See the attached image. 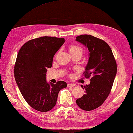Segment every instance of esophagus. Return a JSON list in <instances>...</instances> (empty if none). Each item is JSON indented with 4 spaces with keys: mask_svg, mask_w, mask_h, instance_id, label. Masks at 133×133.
Returning <instances> with one entry per match:
<instances>
[{
    "mask_svg": "<svg viewBox=\"0 0 133 133\" xmlns=\"http://www.w3.org/2000/svg\"><path fill=\"white\" fill-rule=\"evenodd\" d=\"M76 85V84H74V83H69L68 85H67V87H74Z\"/></svg>",
    "mask_w": 133,
    "mask_h": 133,
    "instance_id": "obj_1",
    "label": "esophagus"
}]
</instances>
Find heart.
Listing matches in <instances>:
<instances>
[{
	"mask_svg": "<svg viewBox=\"0 0 133 133\" xmlns=\"http://www.w3.org/2000/svg\"><path fill=\"white\" fill-rule=\"evenodd\" d=\"M69 51L70 53H73V52H82V49L81 48L75 45H70V46L69 48Z\"/></svg>",
	"mask_w": 133,
	"mask_h": 133,
	"instance_id": "heart-1",
	"label": "heart"
}]
</instances>
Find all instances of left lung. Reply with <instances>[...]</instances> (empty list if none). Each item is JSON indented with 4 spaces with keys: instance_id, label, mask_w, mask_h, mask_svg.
Returning a JSON list of instances; mask_svg holds the SVG:
<instances>
[{
    "instance_id": "obj_1",
    "label": "left lung",
    "mask_w": 133,
    "mask_h": 133,
    "mask_svg": "<svg viewBox=\"0 0 133 133\" xmlns=\"http://www.w3.org/2000/svg\"><path fill=\"white\" fill-rule=\"evenodd\" d=\"M76 41L84 45L89 51V59L84 72L90 84L84 86L83 96L76 100L78 106L85 111H91L101 106L108 97L117 74V63L111 49L103 40L90 35H81Z\"/></svg>"
}]
</instances>
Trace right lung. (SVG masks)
<instances>
[{
	"mask_svg": "<svg viewBox=\"0 0 133 133\" xmlns=\"http://www.w3.org/2000/svg\"><path fill=\"white\" fill-rule=\"evenodd\" d=\"M64 38L42 36L26 42L17 54L14 67L15 81L24 99L34 109L47 112L56 105L65 82L55 84L46 81L47 68H51L53 58L65 42Z\"/></svg>",
	"mask_w": 133,
	"mask_h": 133,
	"instance_id": "obj_1",
	"label": "right lung"
}]
</instances>
